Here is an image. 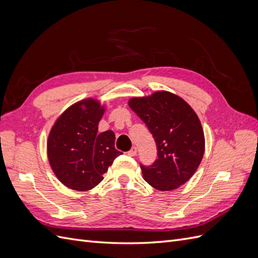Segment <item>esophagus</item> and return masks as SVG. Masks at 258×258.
Listing matches in <instances>:
<instances>
[{"mask_svg":"<svg viewBox=\"0 0 258 258\" xmlns=\"http://www.w3.org/2000/svg\"><path fill=\"white\" fill-rule=\"evenodd\" d=\"M137 153H138V148L136 147V146H132V148L131 150L127 153L129 156H131V157H134V156H136L137 155Z\"/></svg>","mask_w":258,"mask_h":258,"instance_id":"obj_1","label":"esophagus"}]
</instances>
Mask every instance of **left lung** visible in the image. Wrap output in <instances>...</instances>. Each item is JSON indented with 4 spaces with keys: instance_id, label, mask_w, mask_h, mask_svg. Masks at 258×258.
Returning a JSON list of instances; mask_svg holds the SVG:
<instances>
[{
    "instance_id": "left-lung-1",
    "label": "left lung",
    "mask_w": 258,
    "mask_h": 258,
    "mask_svg": "<svg viewBox=\"0 0 258 258\" xmlns=\"http://www.w3.org/2000/svg\"><path fill=\"white\" fill-rule=\"evenodd\" d=\"M129 106L147 126L157 145V159L141 166L154 188L176 189L196 172L205 153V135L197 114L185 101L168 91L132 98Z\"/></svg>"
}]
</instances>
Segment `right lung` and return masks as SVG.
I'll return each instance as SVG.
<instances>
[{
  "mask_svg": "<svg viewBox=\"0 0 258 258\" xmlns=\"http://www.w3.org/2000/svg\"><path fill=\"white\" fill-rule=\"evenodd\" d=\"M104 107L87 99L70 106L52 126L47 142L50 167L67 187L85 191L103 179L107 168L122 153L115 148V134H98Z\"/></svg>",
  "mask_w": 258,
  "mask_h": 258,
  "instance_id": "right-lung-1",
  "label": "right lung"
}]
</instances>
